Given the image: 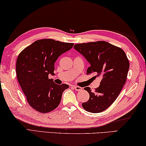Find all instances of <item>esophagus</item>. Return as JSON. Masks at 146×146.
<instances>
[{"mask_svg":"<svg viewBox=\"0 0 146 146\" xmlns=\"http://www.w3.org/2000/svg\"><path fill=\"white\" fill-rule=\"evenodd\" d=\"M72 87L76 90V91H80L81 90H82V88L81 87H79V86H73Z\"/></svg>","mask_w":146,"mask_h":146,"instance_id":"1","label":"esophagus"}]
</instances>
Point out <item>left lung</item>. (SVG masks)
<instances>
[{
  "instance_id": "8db88e82",
  "label": "left lung",
  "mask_w": 146,
  "mask_h": 146,
  "mask_svg": "<svg viewBox=\"0 0 146 146\" xmlns=\"http://www.w3.org/2000/svg\"><path fill=\"white\" fill-rule=\"evenodd\" d=\"M74 48L89 63L87 74L94 72L95 77L102 79L95 92L89 87L85 88L90 97L82 107L90 113H101L111 106L120 93L127 79L129 62L122 49L106 41L76 44Z\"/></svg>"
}]
</instances>
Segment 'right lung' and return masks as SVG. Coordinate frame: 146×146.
Returning <instances> with one entry per match:
<instances>
[{
    "mask_svg": "<svg viewBox=\"0 0 146 146\" xmlns=\"http://www.w3.org/2000/svg\"><path fill=\"white\" fill-rule=\"evenodd\" d=\"M73 43L50 39L36 40L19 55L16 63L18 82L30 106L46 113L59 106L68 85H57L48 75H54L57 58L73 47Z\"/></svg>",
    "mask_w": 146,
    "mask_h": 146,
    "instance_id": "right-lung-1",
    "label": "right lung"
}]
</instances>
